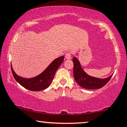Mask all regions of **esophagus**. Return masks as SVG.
Listing matches in <instances>:
<instances>
[{"label":"esophagus","mask_w":127,"mask_h":127,"mask_svg":"<svg viewBox=\"0 0 127 127\" xmlns=\"http://www.w3.org/2000/svg\"><path fill=\"white\" fill-rule=\"evenodd\" d=\"M65 58L66 59H68V60L71 59V58H72V54H71L70 52H66L65 54Z\"/></svg>","instance_id":"34e87169"}]
</instances>
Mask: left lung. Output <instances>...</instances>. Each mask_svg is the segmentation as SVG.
Listing matches in <instances>:
<instances>
[{
    "label": "left lung",
    "mask_w": 127,
    "mask_h": 127,
    "mask_svg": "<svg viewBox=\"0 0 127 127\" xmlns=\"http://www.w3.org/2000/svg\"><path fill=\"white\" fill-rule=\"evenodd\" d=\"M73 62L74 78L78 85L84 88L89 90L101 88L110 81L112 77V75L105 79H99L90 76L83 70L79 62L76 58L74 57L73 59Z\"/></svg>",
    "instance_id": "obj_1"
}]
</instances>
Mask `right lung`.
I'll use <instances>...</instances> for the list:
<instances>
[{
	"label": "right lung",
	"instance_id": "obj_1",
	"mask_svg": "<svg viewBox=\"0 0 127 127\" xmlns=\"http://www.w3.org/2000/svg\"><path fill=\"white\" fill-rule=\"evenodd\" d=\"M64 57L62 56L53 61L51 64L41 74L31 79L23 78L18 76L13 70L11 65L12 75L16 81L24 88L30 91H37L47 88L51 84L52 80L60 65L63 62Z\"/></svg>",
	"mask_w": 127,
	"mask_h": 127
}]
</instances>
